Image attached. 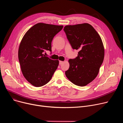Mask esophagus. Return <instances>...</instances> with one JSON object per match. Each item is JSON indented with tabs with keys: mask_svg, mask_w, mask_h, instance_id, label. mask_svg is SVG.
<instances>
[{
	"mask_svg": "<svg viewBox=\"0 0 123 123\" xmlns=\"http://www.w3.org/2000/svg\"><path fill=\"white\" fill-rule=\"evenodd\" d=\"M63 63H64L63 61H59V64H60V65H62V64Z\"/></svg>",
	"mask_w": 123,
	"mask_h": 123,
	"instance_id": "obj_1",
	"label": "esophagus"
}]
</instances>
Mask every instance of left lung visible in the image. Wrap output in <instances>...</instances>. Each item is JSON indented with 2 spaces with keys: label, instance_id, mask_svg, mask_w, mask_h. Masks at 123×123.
<instances>
[{
  "label": "left lung",
  "instance_id": "8db88e82",
  "mask_svg": "<svg viewBox=\"0 0 123 123\" xmlns=\"http://www.w3.org/2000/svg\"><path fill=\"white\" fill-rule=\"evenodd\" d=\"M64 31L72 49L79 51L77 57L69 60L70 66L65 75L74 84L85 86L98 75L104 60L102 39L88 23L67 25Z\"/></svg>",
  "mask_w": 123,
  "mask_h": 123
}]
</instances>
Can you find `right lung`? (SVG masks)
<instances>
[{"mask_svg": "<svg viewBox=\"0 0 123 123\" xmlns=\"http://www.w3.org/2000/svg\"><path fill=\"white\" fill-rule=\"evenodd\" d=\"M63 26L39 23L30 28L19 45L18 59L24 77L35 87L46 84L57 69L59 61L45 56L51 53V42Z\"/></svg>", "mask_w": 123, "mask_h": 123, "instance_id": "1", "label": "right lung"}]
</instances>
